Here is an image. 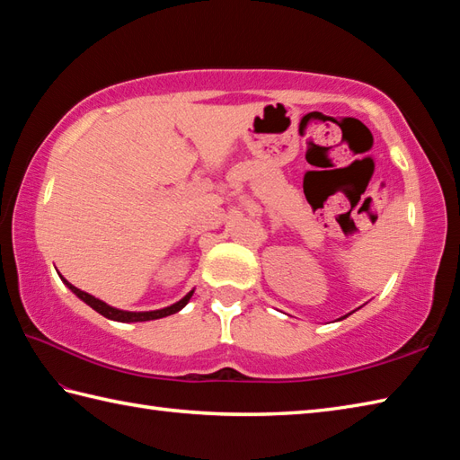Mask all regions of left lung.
I'll list each match as a JSON object with an SVG mask.
<instances>
[{
	"instance_id": "1",
	"label": "left lung",
	"mask_w": 460,
	"mask_h": 460,
	"mask_svg": "<svg viewBox=\"0 0 460 460\" xmlns=\"http://www.w3.org/2000/svg\"><path fill=\"white\" fill-rule=\"evenodd\" d=\"M344 318H346V316H344ZM340 320H341V318H340Z\"/></svg>"
}]
</instances>
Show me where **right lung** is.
<instances>
[{"label":"right lung","mask_w":460,"mask_h":460,"mask_svg":"<svg viewBox=\"0 0 460 460\" xmlns=\"http://www.w3.org/2000/svg\"><path fill=\"white\" fill-rule=\"evenodd\" d=\"M61 279H63V277H61ZM63 282H65V285H66L68 288H71V290L75 292V295L79 296L83 302H86V305H89L93 310L99 312V314H102L104 318L116 320V322H146V320H158V318H164V316L175 314V312H180L185 305H188L191 295H193V290H191V292H188V295H185L180 302H175V305H172V306H168V308H162V310L128 312V310H119V308H114V306H111V305H106V302H102V300H99V298H94L93 295H89V292H84V290H81V288L73 287L71 282L65 280V279H63Z\"/></svg>","instance_id":"right-lung-1"}]
</instances>
